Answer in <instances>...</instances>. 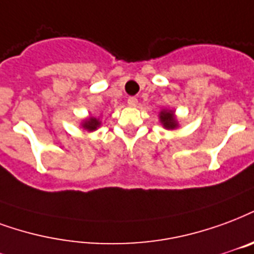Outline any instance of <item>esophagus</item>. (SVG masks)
Returning a JSON list of instances; mask_svg holds the SVG:
<instances>
[{"label": "esophagus", "mask_w": 254, "mask_h": 254, "mask_svg": "<svg viewBox=\"0 0 254 254\" xmlns=\"http://www.w3.org/2000/svg\"><path fill=\"white\" fill-rule=\"evenodd\" d=\"M137 103H138V101H137V98H134V97L127 98V105H129L130 108H134V106H137Z\"/></svg>", "instance_id": "obj_1"}]
</instances>
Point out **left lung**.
<instances>
[{"label": "left lung", "instance_id": "obj_1", "mask_svg": "<svg viewBox=\"0 0 254 254\" xmlns=\"http://www.w3.org/2000/svg\"><path fill=\"white\" fill-rule=\"evenodd\" d=\"M159 121L167 130H175L180 127L179 120L176 118L175 110L172 109H161L159 113Z\"/></svg>", "mask_w": 254, "mask_h": 254}]
</instances>
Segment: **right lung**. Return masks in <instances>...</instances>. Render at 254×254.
I'll return each instance as SVG.
<instances>
[{"label":"right lung","instance_id":"right-lung-1","mask_svg":"<svg viewBox=\"0 0 254 254\" xmlns=\"http://www.w3.org/2000/svg\"><path fill=\"white\" fill-rule=\"evenodd\" d=\"M102 122L99 121V118L97 117H87L80 121V127L86 130V132H94L97 130L99 127H101Z\"/></svg>","mask_w":254,"mask_h":254}]
</instances>
